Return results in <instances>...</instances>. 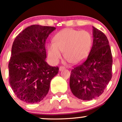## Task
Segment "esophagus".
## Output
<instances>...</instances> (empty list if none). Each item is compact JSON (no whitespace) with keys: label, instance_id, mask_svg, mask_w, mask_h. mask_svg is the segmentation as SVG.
Masks as SVG:
<instances>
[{"label":"esophagus","instance_id":"obj_1","mask_svg":"<svg viewBox=\"0 0 122 122\" xmlns=\"http://www.w3.org/2000/svg\"><path fill=\"white\" fill-rule=\"evenodd\" d=\"M65 69V67H64V66H60V68H59V70H60V71H62V70H64Z\"/></svg>","mask_w":122,"mask_h":122}]
</instances>
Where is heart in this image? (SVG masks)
Listing matches in <instances>:
<instances>
[{
	"mask_svg": "<svg viewBox=\"0 0 122 122\" xmlns=\"http://www.w3.org/2000/svg\"><path fill=\"white\" fill-rule=\"evenodd\" d=\"M92 43V36L87 31L64 29L54 36V42L47 45L48 57L53 64H57L64 52L69 62L80 64L88 57Z\"/></svg>",
	"mask_w": 122,
	"mask_h": 122,
	"instance_id": "1",
	"label": "heart"
}]
</instances>
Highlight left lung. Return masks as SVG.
<instances>
[{"label":"left lung","instance_id":"obj_1","mask_svg":"<svg viewBox=\"0 0 122 122\" xmlns=\"http://www.w3.org/2000/svg\"><path fill=\"white\" fill-rule=\"evenodd\" d=\"M93 45L86 60L71 71L70 88L76 97L91 100L99 97L112 78V56L107 37L93 26Z\"/></svg>","mask_w":122,"mask_h":122}]
</instances>
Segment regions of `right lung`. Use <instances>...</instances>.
I'll return each mask as SVG.
<instances>
[{
  "label": "right lung",
  "mask_w": 122,
  "mask_h": 122,
  "mask_svg": "<svg viewBox=\"0 0 122 122\" xmlns=\"http://www.w3.org/2000/svg\"><path fill=\"white\" fill-rule=\"evenodd\" d=\"M56 27L31 25L15 38L8 63L10 84L18 99L33 104L42 100L58 66L46 62L45 43Z\"/></svg>",
  "instance_id": "1"
}]
</instances>
